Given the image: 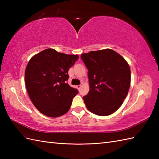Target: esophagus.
I'll use <instances>...</instances> for the list:
<instances>
[{
	"label": "esophagus",
	"mask_w": 159,
	"mask_h": 159,
	"mask_svg": "<svg viewBox=\"0 0 159 159\" xmlns=\"http://www.w3.org/2000/svg\"><path fill=\"white\" fill-rule=\"evenodd\" d=\"M76 88L79 89V90H80V88H81V85H77L76 86Z\"/></svg>",
	"instance_id": "esophagus-1"
}]
</instances>
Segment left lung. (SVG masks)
Listing matches in <instances>:
<instances>
[{"label": "left lung", "instance_id": "1", "mask_svg": "<svg viewBox=\"0 0 159 159\" xmlns=\"http://www.w3.org/2000/svg\"><path fill=\"white\" fill-rule=\"evenodd\" d=\"M89 91L83 98L87 109L100 116L113 113L122 104L130 85V69L122 56L111 49L83 53Z\"/></svg>", "mask_w": 159, "mask_h": 159}]
</instances>
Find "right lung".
Segmentation results:
<instances>
[{
	"label": "right lung",
	"mask_w": 159,
	"mask_h": 159,
	"mask_svg": "<svg viewBox=\"0 0 159 159\" xmlns=\"http://www.w3.org/2000/svg\"><path fill=\"white\" fill-rule=\"evenodd\" d=\"M79 59L52 48L43 50L31 57L25 70L26 90L40 113L57 117L69 111L78 91L66 81L68 70Z\"/></svg>",
	"instance_id": "1"
}]
</instances>
